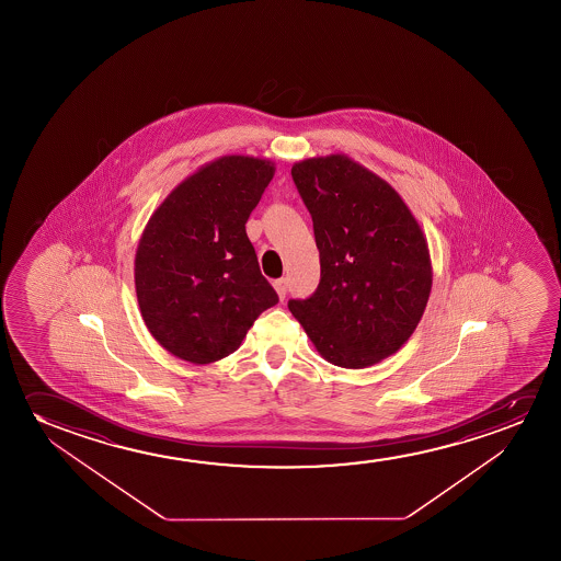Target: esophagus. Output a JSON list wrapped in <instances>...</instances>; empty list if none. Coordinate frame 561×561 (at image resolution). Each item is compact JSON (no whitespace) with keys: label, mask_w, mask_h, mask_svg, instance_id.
I'll return each mask as SVG.
<instances>
[{"label":"esophagus","mask_w":561,"mask_h":561,"mask_svg":"<svg viewBox=\"0 0 561 561\" xmlns=\"http://www.w3.org/2000/svg\"><path fill=\"white\" fill-rule=\"evenodd\" d=\"M274 289H276L279 299H285V295H287V279H285V277L276 279V282H274Z\"/></svg>","instance_id":"1"}]
</instances>
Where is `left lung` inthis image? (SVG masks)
<instances>
[{
	"label": "left lung",
	"instance_id": "8db88e82",
	"mask_svg": "<svg viewBox=\"0 0 561 561\" xmlns=\"http://www.w3.org/2000/svg\"><path fill=\"white\" fill-rule=\"evenodd\" d=\"M291 176L314 222L322 274L314 295L289 300V310L325 360L374 366L407 343L425 312L427 239L392 185L346 154L295 162Z\"/></svg>",
	"mask_w": 561,
	"mask_h": 561
}]
</instances>
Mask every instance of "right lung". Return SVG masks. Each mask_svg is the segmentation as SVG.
Returning a JSON list of instances; mask_svg holds the SVG:
<instances>
[{"mask_svg": "<svg viewBox=\"0 0 561 561\" xmlns=\"http://www.w3.org/2000/svg\"><path fill=\"white\" fill-rule=\"evenodd\" d=\"M274 172L268 159L226 154L180 182L149 218L136 295L147 330L176 358L222 360L276 305L245 231Z\"/></svg>", "mask_w": 561, "mask_h": 561, "instance_id": "1", "label": "right lung"}]
</instances>
